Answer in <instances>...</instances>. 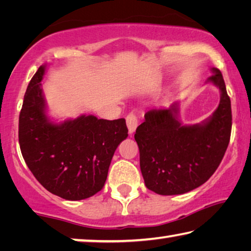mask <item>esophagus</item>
Masks as SVG:
<instances>
[{
	"label": "esophagus",
	"mask_w": 251,
	"mask_h": 251,
	"mask_svg": "<svg viewBox=\"0 0 251 251\" xmlns=\"http://www.w3.org/2000/svg\"><path fill=\"white\" fill-rule=\"evenodd\" d=\"M126 124H127V127H128V133L133 134L138 126V120H137V116H136V114L130 113L127 115Z\"/></svg>",
	"instance_id": "34e87169"
}]
</instances>
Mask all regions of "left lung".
I'll return each mask as SVG.
<instances>
[{
  "instance_id": "1",
  "label": "left lung",
  "mask_w": 251,
  "mask_h": 251,
  "mask_svg": "<svg viewBox=\"0 0 251 251\" xmlns=\"http://www.w3.org/2000/svg\"><path fill=\"white\" fill-rule=\"evenodd\" d=\"M207 83L220 91V101L212 115L201 124L182 125L179 105L151 108L137 127L135 141L146 187L164 196L188 193L201 186L222 163L230 141V99L218 69L212 67Z\"/></svg>"
}]
</instances>
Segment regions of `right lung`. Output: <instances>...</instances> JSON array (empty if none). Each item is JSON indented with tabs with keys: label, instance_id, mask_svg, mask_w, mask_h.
I'll list each match as a JSON object with an SVG mask.
<instances>
[{
	"label": "right lung",
	"instance_id": "1",
	"mask_svg": "<svg viewBox=\"0 0 251 251\" xmlns=\"http://www.w3.org/2000/svg\"><path fill=\"white\" fill-rule=\"evenodd\" d=\"M42 65L25 92L19 118L23 158L40 184L66 201H82L103 188L113 155L128 129L124 118L93 115L54 123L46 115Z\"/></svg>",
	"mask_w": 251,
	"mask_h": 251
}]
</instances>
